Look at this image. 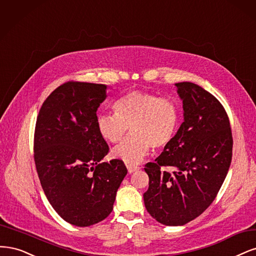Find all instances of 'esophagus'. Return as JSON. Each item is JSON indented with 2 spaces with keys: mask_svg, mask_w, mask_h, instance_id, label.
I'll use <instances>...</instances> for the list:
<instances>
[{
  "mask_svg": "<svg viewBox=\"0 0 256 256\" xmlns=\"http://www.w3.org/2000/svg\"><path fill=\"white\" fill-rule=\"evenodd\" d=\"M126 168H128V172L130 173H130H133V172L139 170V168L137 166H132V164H128Z\"/></svg>",
  "mask_w": 256,
  "mask_h": 256,
  "instance_id": "esophagus-1",
  "label": "esophagus"
}]
</instances>
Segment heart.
<instances>
[{"mask_svg":"<svg viewBox=\"0 0 256 256\" xmlns=\"http://www.w3.org/2000/svg\"><path fill=\"white\" fill-rule=\"evenodd\" d=\"M114 112L98 114L96 130L106 142L116 144L130 128L132 135L112 151L114 158L128 164L142 162L152 148L166 149L178 130L180 110L176 102L153 94L128 92L114 102Z\"/></svg>","mask_w":256,"mask_h":256,"instance_id":"heart-1","label":"heart"}]
</instances>
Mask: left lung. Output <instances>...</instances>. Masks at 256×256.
I'll return each instance as SVG.
<instances>
[{
    "mask_svg": "<svg viewBox=\"0 0 256 256\" xmlns=\"http://www.w3.org/2000/svg\"><path fill=\"white\" fill-rule=\"evenodd\" d=\"M176 86L184 122L155 162L144 166L149 188L144 194L150 215L171 226L188 224L215 200L233 149L228 114L217 98L190 82Z\"/></svg>",
    "mask_w": 256,
    "mask_h": 256,
    "instance_id": "obj_1",
    "label": "left lung"
}]
</instances>
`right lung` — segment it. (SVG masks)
I'll list each match as a JSON object with an SVG mask.
<instances>
[{
  "mask_svg": "<svg viewBox=\"0 0 256 256\" xmlns=\"http://www.w3.org/2000/svg\"><path fill=\"white\" fill-rule=\"evenodd\" d=\"M103 84L68 82L46 98L35 128V164L46 199L69 224L89 226L112 210L128 170L123 162H100L108 146L96 130Z\"/></svg>",
  "mask_w": 256,
  "mask_h": 256,
  "instance_id": "1",
  "label": "right lung"
}]
</instances>
